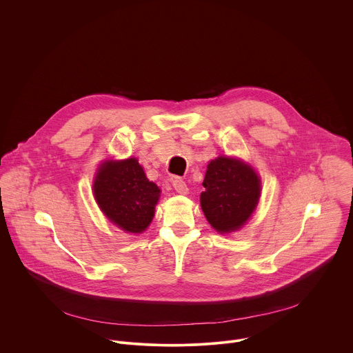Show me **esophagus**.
<instances>
[{
  "label": "esophagus",
  "instance_id": "esophagus-1",
  "mask_svg": "<svg viewBox=\"0 0 353 353\" xmlns=\"http://www.w3.org/2000/svg\"><path fill=\"white\" fill-rule=\"evenodd\" d=\"M172 185H173V188L177 191V192H180V194H187V191H188V188H187V184H185V181L181 179V177H173L172 179Z\"/></svg>",
  "mask_w": 353,
  "mask_h": 353
}]
</instances>
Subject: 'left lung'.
I'll use <instances>...</instances> for the list:
<instances>
[{"instance_id":"8db88e82","label":"left lung","mask_w":353,"mask_h":353,"mask_svg":"<svg viewBox=\"0 0 353 353\" xmlns=\"http://www.w3.org/2000/svg\"><path fill=\"white\" fill-rule=\"evenodd\" d=\"M201 192V208L214 229L237 230L254 212L260 198V179L250 166L233 158L211 161Z\"/></svg>"}]
</instances>
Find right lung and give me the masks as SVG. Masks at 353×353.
<instances>
[{"label":"right lung","instance_id":"obj_1","mask_svg":"<svg viewBox=\"0 0 353 353\" xmlns=\"http://www.w3.org/2000/svg\"><path fill=\"white\" fill-rule=\"evenodd\" d=\"M93 192L105 215L130 233H141L154 218L161 190L149 181L135 158L99 168Z\"/></svg>","mask_w":353,"mask_h":353}]
</instances>
